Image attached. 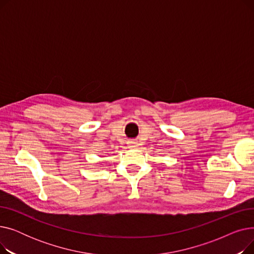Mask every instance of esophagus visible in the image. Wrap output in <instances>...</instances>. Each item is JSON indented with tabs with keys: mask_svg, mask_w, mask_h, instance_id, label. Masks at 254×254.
Listing matches in <instances>:
<instances>
[{
	"mask_svg": "<svg viewBox=\"0 0 254 254\" xmlns=\"http://www.w3.org/2000/svg\"><path fill=\"white\" fill-rule=\"evenodd\" d=\"M127 144H128L129 147H136V146H137V143L134 142V141H129V142H127Z\"/></svg>",
	"mask_w": 254,
	"mask_h": 254,
	"instance_id": "1",
	"label": "esophagus"
}]
</instances>
